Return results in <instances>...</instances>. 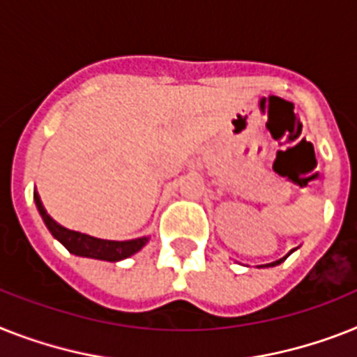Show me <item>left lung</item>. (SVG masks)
I'll list each match as a JSON object with an SVG mask.
<instances>
[{
    "instance_id": "obj_1",
    "label": "left lung",
    "mask_w": 357,
    "mask_h": 357,
    "mask_svg": "<svg viewBox=\"0 0 357 357\" xmlns=\"http://www.w3.org/2000/svg\"><path fill=\"white\" fill-rule=\"evenodd\" d=\"M286 257H288V255H286ZM286 257H284V259H280V260H277V262H271V264H269V266H277V264L284 262V260H286Z\"/></svg>"
}]
</instances>
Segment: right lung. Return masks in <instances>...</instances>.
<instances>
[{"mask_svg":"<svg viewBox=\"0 0 357 357\" xmlns=\"http://www.w3.org/2000/svg\"><path fill=\"white\" fill-rule=\"evenodd\" d=\"M34 202H36V208L40 216H42L43 224L49 229V233L53 234L54 238L68 249L69 253L77 255V257H86V259L95 260H106V262H119L135 255L137 251L149 244L150 236H141V238L133 240H104L97 238V236H89L86 233H78V231H71L66 229L63 225L56 224L47 211L43 208L40 196L34 194Z\"/></svg>","mask_w":357,"mask_h":357,"instance_id":"add662e5","label":"right lung"}]
</instances>
